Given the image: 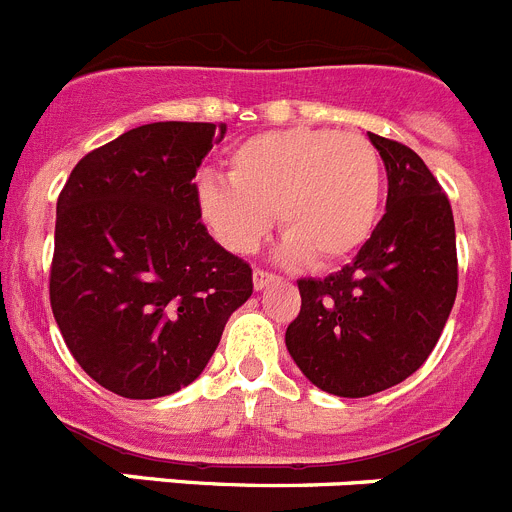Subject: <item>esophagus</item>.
I'll use <instances>...</instances> for the list:
<instances>
[{"mask_svg": "<svg viewBox=\"0 0 512 512\" xmlns=\"http://www.w3.org/2000/svg\"><path fill=\"white\" fill-rule=\"evenodd\" d=\"M278 280V275L265 273V270H255V273H252V285H255V290H265L267 285H275Z\"/></svg>", "mask_w": 512, "mask_h": 512, "instance_id": "1", "label": "esophagus"}]
</instances>
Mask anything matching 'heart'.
I'll list each match as a JSON object with an SVG mask.
<instances>
[{"label": "heart", "mask_w": 512, "mask_h": 512, "mask_svg": "<svg viewBox=\"0 0 512 512\" xmlns=\"http://www.w3.org/2000/svg\"><path fill=\"white\" fill-rule=\"evenodd\" d=\"M382 201V165L370 140L334 130L262 132L229 155V178L204 173L196 209L224 250L250 255L278 211L280 255L324 267L370 239Z\"/></svg>", "instance_id": "obj_1"}]
</instances>
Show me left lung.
<instances>
[{
    "instance_id": "1",
    "label": "left lung",
    "mask_w": 512,
    "mask_h": 512,
    "mask_svg": "<svg viewBox=\"0 0 512 512\" xmlns=\"http://www.w3.org/2000/svg\"><path fill=\"white\" fill-rule=\"evenodd\" d=\"M388 170V204L354 262L298 280L285 347L319 390L365 398L411 377L434 352L457 298L449 199L411 147L367 132Z\"/></svg>"
}]
</instances>
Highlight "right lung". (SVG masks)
I'll return each mask as SVG.
<instances>
[{
	"instance_id": "add662e5",
	"label": "right lung",
	"mask_w": 512,
	"mask_h": 512,
	"mask_svg": "<svg viewBox=\"0 0 512 512\" xmlns=\"http://www.w3.org/2000/svg\"><path fill=\"white\" fill-rule=\"evenodd\" d=\"M222 137L224 124H142L78 160L58 196L55 324L86 375L122 398L191 385L252 296L250 265L196 209V168Z\"/></svg>"
}]
</instances>
